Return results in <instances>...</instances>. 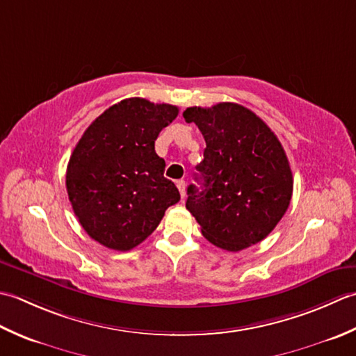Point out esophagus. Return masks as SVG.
Segmentation results:
<instances>
[{
	"label": "esophagus",
	"mask_w": 356,
	"mask_h": 356,
	"mask_svg": "<svg viewBox=\"0 0 356 356\" xmlns=\"http://www.w3.org/2000/svg\"><path fill=\"white\" fill-rule=\"evenodd\" d=\"M177 187H178V191H179V193H181V197H186V181L184 179H178L177 181Z\"/></svg>",
	"instance_id": "esophagus-1"
}]
</instances>
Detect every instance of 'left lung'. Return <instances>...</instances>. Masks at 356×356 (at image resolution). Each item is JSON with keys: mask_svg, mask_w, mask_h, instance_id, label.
Masks as SVG:
<instances>
[{"mask_svg": "<svg viewBox=\"0 0 356 356\" xmlns=\"http://www.w3.org/2000/svg\"><path fill=\"white\" fill-rule=\"evenodd\" d=\"M206 141L197 165L202 191L187 187L186 207L216 248L239 252L270 234L290 204L293 178L270 127L236 103L187 107Z\"/></svg>", "mask_w": 356, "mask_h": 356, "instance_id": "obj_1", "label": "left lung"}]
</instances>
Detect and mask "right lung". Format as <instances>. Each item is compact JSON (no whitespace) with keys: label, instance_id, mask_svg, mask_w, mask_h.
Instances as JSON below:
<instances>
[{"label":"right lung","instance_id":"obj_1","mask_svg":"<svg viewBox=\"0 0 356 356\" xmlns=\"http://www.w3.org/2000/svg\"><path fill=\"white\" fill-rule=\"evenodd\" d=\"M177 115L172 104L122 99L86 129L72 152L66 173L70 204L99 244L121 252L136 248L179 201L155 152L159 132Z\"/></svg>","mask_w":356,"mask_h":356}]
</instances>
